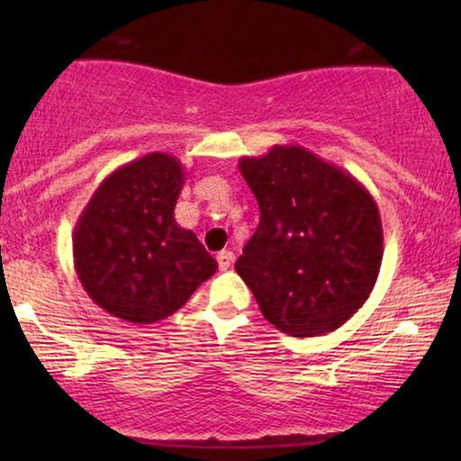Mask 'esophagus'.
<instances>
[{"mask_svg":"<svg viewBox=\"0 0 461 461\" xmlns=\"http://www.w3.org/2000/svg\"><path fill=\"white\" fill-rule=\"evenodd\" d=\"M216 260H218L220 270H229L232 260H235V254H232L230 249H222V251H220V254L216 256Z\"/></svg>","mask_w":461,"mask_h":461,"instance_id":"1","label":"esophagus"}]
</instances>
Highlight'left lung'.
<instances>
[{"label": "left lung", "instance_id": "1", "mask_svg": "<svg viewBox=\"0 0 461 461\" xmlns=\"http://www.w3.org/2000/svg\"><path fill=\"white\" fill-rule=\"evenodd\" d=\"M260 224L235 262L264 319L294 338L325 336L369 298L382 267L380 212L367 188L298 144L239 161Z\"/></svg>", "mask_w": 461, "mask_h": 461}]
</instances>
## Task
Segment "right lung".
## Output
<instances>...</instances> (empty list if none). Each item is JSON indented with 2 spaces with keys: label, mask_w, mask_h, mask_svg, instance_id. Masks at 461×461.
<instances>
[{
  "label": "right lung",
  "mask_w": 461,
  "mask_h": 461,
  "mask_svg": "<svg viewBox=\"0 0 461 461\" xmlns=\"http://www.w3.org/2000/svg\"><path fill=\"white\" fill-rule=\"evenodd\" d=\"M185 167L167 153H149L100 182L73 232L75 270L87 295L128 323H157L186 304L216 273L174 207Z\"/></svg>",
  "instance_id": "right-lung-1"
}]
</instances>
